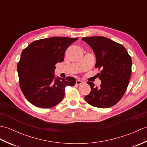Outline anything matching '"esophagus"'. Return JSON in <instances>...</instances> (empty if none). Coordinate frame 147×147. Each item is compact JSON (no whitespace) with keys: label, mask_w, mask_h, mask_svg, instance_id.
I'll use <instances>...</instances> for the list:
<instances>
[{"label":"esophagus","mask_w":147,"mask_h":147,"mask_svg":"<svg viewBox=\"0 0 147 147\" xmlns=\"http://www.w3.org/2000/svg\"><path fill=\"white\" fill-rule=\"evenodd\" d=\"M83 83V82H82V81H81L80 80H76V85H82V84Z\"/></svg>","instance_id":"34e87169"}]
</instances>
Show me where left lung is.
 Masks as SVG:
<instances>
[{
	"mask_svg": "<svg viewBox=\"0 0 147 147\" xmlns=\"http://www.w3.org/2000/svg\"><path fill=\"white\" fill-rule=\"evenodd\" d=\"M82 40L91 47L96 56L95 67L101 69L98 73L101 85L98 88L87 83L91 92L85 100L96 107H111L120 100L128 86L131 58L124 46L105 37H84Z\"/></svg>",
	"mask_w": 147,
	"mask_h": 147,
	"instance_id": "left-lung-1",
	"label": "left lung"
}]
</instances>
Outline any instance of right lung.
I'll return each instance as SVG.
<instances>
[{
    "label": "right lung",
    "instance_id": "1",
    "mask_svg": "<svg viewBox=\"0 0 147 147\" xmlns=\"http://www.w3.org/2000/svg\"><path fill=\"white\" fill-rule=\"evenodd\" d=\"M78 38L54 36L33 42L21 53L17 69L20 86L26 98L40 108H51L64 96L65 87L76 80L55 77V64L64 61V54Z\"/></svg>",
    "mask_w": 147,
    "mask_h": 147
}]
</instances>
